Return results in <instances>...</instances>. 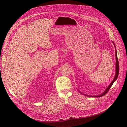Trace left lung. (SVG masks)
<instances>
[{
	"mask_svg": "<svg viewBox=\"0 0 127 127\" xmlns=\"http://www.w3.org/2000/svg\"><path fill=\"white\" fill-rule=\"evenodd\" d=\"M114 44V45L115 46V50H116V74H115V77L114 78V79L113 80V81H112V82L110 84V85H108V86L106 88V89H105V91L102 93L100 95H86L85 94H82L81 92H80V91H79V90H78V91L81 93L82 94V95H85L86 96H89V97H101V96H103L104 95H105L107 92L109 90V89L111 88V87H112V85L113 84V83H114V82L117 80L118 77V75H119V62H118V57H117V50H116V46H115V44L113 42H112Z\"/></svg>",
	"mask_w": 127,
	"mask_h": 127,
	"instance_id": "obj_1",
	"label": "left lung"
}]
</instances>
